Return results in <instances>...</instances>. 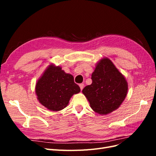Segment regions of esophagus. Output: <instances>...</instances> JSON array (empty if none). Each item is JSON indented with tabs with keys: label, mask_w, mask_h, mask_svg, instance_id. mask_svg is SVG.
<instances>
[{
	"label": "esophagus",
	"mask_w": 156,
	"mask_h": 156,
	"mask_svg": "<svg viewBox=\"0 0 156 156\" xmlns=\"http://www.w3.org/2000/svg\"><path fill=\"white\" fill-rule=\"evenodd\" d=\"M84 84L83 83H81V84H79V87H80V88H81V90H82L83 89V88H84Z\"/></svg>",
	"instance_id": "obj_1"
}]
</instances>
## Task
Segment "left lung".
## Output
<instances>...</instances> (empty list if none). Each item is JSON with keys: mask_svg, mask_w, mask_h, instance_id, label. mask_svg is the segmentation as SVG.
<instances>
[{"mask_svg": "<svg viewBox=\"0 0 156 156\" xmlns=\"http://www.w3.org/2000/svg\"><path fill=\"white\" fill-rule=\"evenodd\" d=\"M92 83L82 92L92 109L101 115L116 110L125 100L128 84L125 77L107 57L98 61L92 74Z\"/></svg>", "mask_w": 156, "mask_h": 156, "instance_id": "left-lung-1", "label": "left lung"}]
</instances>
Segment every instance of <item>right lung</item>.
I'll return each instance as SVG.
<instances>
[{
  "instance_id": "add662e5",
  "label": "right lung",
  "mask_w": 156,
  "mask_h": 156,
  "mask_svg": "<svg viewBox=\"0 0 156 156\" xmlns=\"http://www.w3.org/2000/svg\"><path fill=\"white\" fill-rule=\"evenodd\" d=\"M81 89L72 75L65 73L59 66L51 64L37 80L35 92L41 104L51 111L62 110L73 94Z\"/></svg>"
}]
</instances>
